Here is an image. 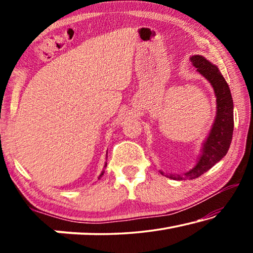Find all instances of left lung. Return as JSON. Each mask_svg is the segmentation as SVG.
<instances>
[{
    "label": "left lung",
    "mask_w": 253,
    "mask_h": 253,
    "mask_svg": "<svg viewBox=\"0 0 253 253\" xmlns=\"http://www.w3.org/2000/svg\"><path fill=\"white\" fill-rule=\"evenodd\" d=\"M191 62L196 70L212 84L216 97V116L211 131L202 146V153L198 163L191 170L183 175H169L165 176L172 179H193L201 176L205 172L220 162L230 148L233 135V100L231 91L224 77L221 75L216 66H214L202 55L191 57ZM163 175L164 173L161 172Z\"/></svg>",
    "instance_id": "left-lung-1"
}]
</instances>
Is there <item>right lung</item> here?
Here are the masks:
<instances>
[{
  "label": "right lung",
  "instance_id": "1",
  "mask_svg": "<svg viewBox=\"0 0 253 253\" xmlns=\"http://www.w3.org/2000/svg\"><path fill=\"white\" fill-rule=\"evenodd\" d=\"M106 166H107V163H106V164H105V168H106ZM104 173H105V170H102V172H101V174L99 175V177H98V178H100V177L102 176V175H104Z\"/></svg>",
  "mask_w": 253,
  "mask_h": 253
}]
</instances>
